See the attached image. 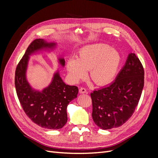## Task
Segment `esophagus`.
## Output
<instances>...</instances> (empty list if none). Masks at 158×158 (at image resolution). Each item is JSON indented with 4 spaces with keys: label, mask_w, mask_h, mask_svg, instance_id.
Listing matches in <instances>:
<instances>
[{
    "label": "esophagus",
    "mask_w": 158,
    "mask_h": 158,
    "mask_svg": "<svg viewBox=\"0 0 158 158\" xmlns=\"http://www.w3.org/2000/svg\"><path fill=\"white\" fill-rule=\"evenodd\" d=\"M79 92L80 94H84V93H87V91H86V89H85V88H80V89H79Z\"/></svg>",
    "instance_id": "esophagus-1"
}]
</instances>
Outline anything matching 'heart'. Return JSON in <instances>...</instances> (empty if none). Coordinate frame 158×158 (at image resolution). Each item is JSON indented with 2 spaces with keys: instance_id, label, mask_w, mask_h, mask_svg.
Wrapping results in <instances>:
<instances>
[{
  "instance_id": "b5f03b06",
  "label": "heart",
  "mask_w": 158,
  "mask_h": 158,
  "mask_svg": "<svg viewBox=\"0 0 158 158\" xmlns=\"http://www.w3.org/2000/svg\"><path fill=\"white\" fill-rule=\"evenodd\" d=\"M121 63V55L116 50L105 44H95L83 47L78 59L71 57L66 69L71 80L78 82L89 70L90 78L98 85L111 82L115 77Z\"/></svg>"
}]
</instances>
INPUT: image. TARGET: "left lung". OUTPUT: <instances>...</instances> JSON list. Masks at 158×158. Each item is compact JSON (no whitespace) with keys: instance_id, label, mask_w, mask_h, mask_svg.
Wrapping results in <instances>:
<instances>
[{"instance_id":"1","label":"left lung","mask_w":158,"mask_h":158,"mask_svg":"<svg viewBox=\"0 0 158 158\" xmlns=\"http://www.w3.org/2000/svg\"><path fill=\"white\" fill-rule=\"evenodd\" d=\"M144 84V70L135 53L128 55L116 80L91 93L92 118L103 130L121 127L131 117L139 102Z\"/></svg>"}]
</instances>
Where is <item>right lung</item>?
<instances>
[{
	"instance_id": "obj_1",
	"label": "right lung",
	"mask_w": 158,
	"mask_h": 158,
	"mask_svg": "<svg viewBox=\"0 0 158 158\" xmlns=\"http://www.w3.org/2000/svg\"><path fill=\"white\" fill-rule=\"evenodd\" d=\"M55 46L42 39L33 40L19 62L15 72V87L22 107L26 115L41 127L47 129H60L67 122L66 109L69 103L77 98L78 89L75 85L63 82L59 73L55 75L51 84L41 92L31 89L26 79V70L29 55L41 49ZM64 66L65 61L60 59Z\"/></svg>"
}]
</instances>
